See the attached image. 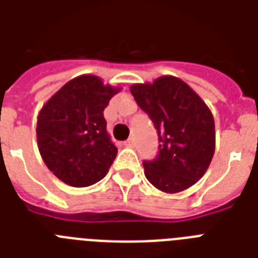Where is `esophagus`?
<instances>
[{
	"instance_id": "34e87169",
	"label": "esophagus",
	"mask_w": 258,
	"mask_h": 258,
	"mask_svg": "<svg viewBox=\"0 0 258 258\" xmlns=\"http://www.w3.org/2000/svg\"><path fill=\"white\" fill-rule=\"evenodd\" d=\"M125 147H135V139L134 138H130L127 141L124 142Z\"/></svg>"
}]
</instances>
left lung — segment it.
<instances>
[{"label": "left lung", "mask_w": 258, "mask_h": 258, "mask_svg": "<svg viewBox=\"0 0 258 258\" xmlns=\"http://www.w3.org/2000/svg\"><path fill=\"white\" fill-rule=\"evenodd\" d=\"M130 91L153 120L159 139L157 157L143 161L146 178L162 191H183L202 178L214 155L212 111L174 76H162L153 84H134Z\"/></svg>", "instance_id": "obj_1"}]
</instances>
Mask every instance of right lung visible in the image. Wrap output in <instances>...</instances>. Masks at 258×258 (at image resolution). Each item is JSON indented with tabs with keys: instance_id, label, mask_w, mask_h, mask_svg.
<instances>
[{
	"instance_id": "add662e5",
	"label": "right lung",
	"mask_w": 258,
	"mask_h": 258,
	"mask_svg": "<svg viewBox=\"0 0 258 258\" xmlns=\"http://www.w3.org/2000/svg\"><path fill=\"white\" fill-rule=\"evenodd\" d=\"M119 87L83 75L60 88L37 117V145L48 169L64 183L86 187L103 179L116 157L104 108Z\"/></svg>"
}]
</instances>
